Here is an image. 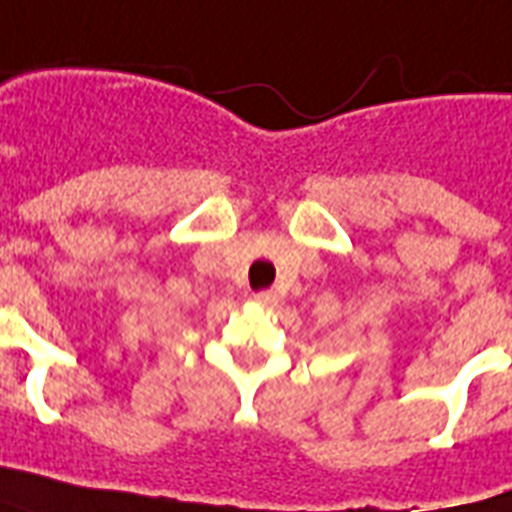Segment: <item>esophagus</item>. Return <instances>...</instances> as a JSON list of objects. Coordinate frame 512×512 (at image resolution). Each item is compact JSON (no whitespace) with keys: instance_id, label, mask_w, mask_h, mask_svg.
Returning <instances> with one entry per match:
<instances>
[{"instance_id":"obj_1","label":"esophagus","mask_w":512,"mask_h":512,"mask_svg":"<svg viewBox=\"0 0 512 512\" xmlns=\"http://www.w3.org/2000/svg\"><path fill=\"white\" fill-rule=\"evenodd\" d=\"M255 300L260 305H276V300H279V295L273 292V289H263V292H257Z\"/></svg>"}]
</instances>
